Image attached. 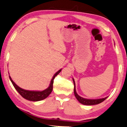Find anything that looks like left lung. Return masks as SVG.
I'll return each instance as SVG.
<instances>
[{
	"label": "left lung",
	"instance_id": "obj_1",
	"mask_svg": "<svg viewBox=\"0 0 127 127\" xmlns=\"http://www.w3.org/2000/svg\"><path fill=\"white\" fill-rule=\"evenodd\" d=\"M73 81L74 83V94H75V95L76 98L77 100L79 101V103H81V104H84V105H95V104H98L99 103L103 102L104 100H105L107 97H105V98H100V99H86L83 98V97H81V96H79L77 94L76 91V88H75V82L74 79H73Z\"/></svg>",
	"mask_w": 127,
	"mask_h": 127
}]
</instances>
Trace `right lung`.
<instances>
[{"label": "right lung", "instance_id": "1", "mask_svg": "<svg viewBox=\"0 0 127 127\" xmlns=\"http://www.w3.org/2000/svg\"><path fill=\"white\" fill-rule=\"evenodd\" d=\"M61 71H62V69L59 70L57 72L55 73V75H54L53 78H52L51 79V83L50 84H49L48 88L42 91H29V90H24V89H22L20 88V87H19L18 85H16L15 83L12 81L10 76L9 79L10 80H11V82H12V85H14V88H15V90L18 92L19 94H20L23 98L26 99V100H30V101H40V100H43V99L46 98V97H48V95L51 93L52 89H53L54 79L55 77Z\"/></svg>", "mask_w": 127, "mask_h": 127}]
</instances>
